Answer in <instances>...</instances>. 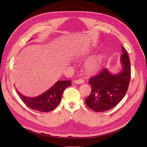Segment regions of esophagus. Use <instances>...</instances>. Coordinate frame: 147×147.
<instances>
[{"instance_id": "obj_1", "label": "esophagus", "mask_w": 147, "mask_h": 147, "mask_svg": "<svg viewBox=\"0 0 147 147\" xmlns=\"http://www.w3.org/2000/svg\"><path fill=\"white\" fill-rule=\"evenodd\" d=\"M74 82L76 84H81V83H84V81L83 79H78V80H74Z\"/></svg>"}]
</instances>
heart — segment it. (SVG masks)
<instances>
[{"instance_id": "1", "label": "heart", "mask_w": 147, "mask_h": 147, "mask_svg": "<svg viewBox=\"0 0 147 147\" xmlns=\"http://www.w3.org/2000/svg\"><path fill=\"white\" fill-rule=\"evenodd\" d=\"M102 61L103 57L101 55H98L90 58L85 64L86 71L89 73H96L101 68Z\"/></svg>"}]
</instances>
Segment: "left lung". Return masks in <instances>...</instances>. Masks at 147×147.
<instances>
[{
	"mask_svg": "<svg viewBox=\"0 0 147 147\" xmlns=\"http://www.w3.org/2000/svg\"><path fill=\"white\" fill-rule=\"evenodd\" d=\"M121 62L123 64L121 72L112 74L105 68L99 74L90 78L92 91L85 99L89 109L96 112L110 110L117 105L126 95L130 80L131 68L127 52L123 46Z\"/></svg>",
	"mask_w": 147,
	"mask_h": 147,
	"instance_id": "8db88e82",
	"label": "left lung"
}]
</instances>
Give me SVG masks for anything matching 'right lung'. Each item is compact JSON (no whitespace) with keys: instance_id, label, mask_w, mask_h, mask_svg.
<instances>
[{"instance_id":"1","label":"right lung","mask_w":147,"mask_h":147,"mask_svg":"<svg viewBox=\"0 0 147 147\" xmlns=\"http://www.w3.org/2000/svg\"><path fill=\"white\" fill-rule=\"evenodd\" d=\"M70 85H71L70 80L58 81L48 90L34 98H28L17 92L23 102L31 109L41 112H49L58 106L63 92Z\"/></svg>"}]
</instances>
